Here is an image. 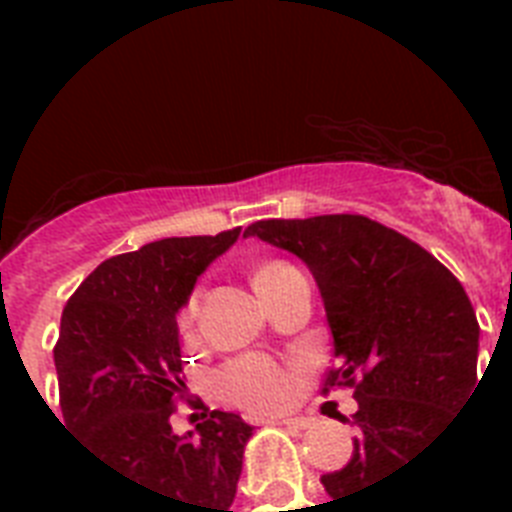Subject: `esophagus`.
Instances as JSON below:
<instances>
[{"label":"esophagus","mask_w":512,"mask_h":512,"mask_svg":"<svg viewBox=\"0 0 512 512\" xmlns=\"http://www.w3.org/2000/svg\"><path fill=\"white\" fill-rule=\"evenodd\" d=\"M276 425H284V428H295V430H305L311 428V420L308 417H284V420H273Z\"/></svg>","instance_id":"34e87169"}]
</instances>
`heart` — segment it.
Wrapping results in <instances>:
<instances>
[{
  "mask_svg": "<svg viewBox=\"0 0 512 512\" xmlns=\"http://www.w3.org/2000/svg\"><path fill=\"white\" fill-rule=\"evenodd\" d=\"M287 268H292V265L279 263V260L263 263L255 271V289L268 287ZM196 308H199V295L193 292V295L185 297L183 308L177 311V327L183 335H191ZM217 390L231 404L249 409V412H276L295 396V377L271 358L244 356L231 361L223 372L217 374Z\"/></svg>",
  "mask_w": 512,
  "mask_h": 512,
  "instance_id": "obj_1",
  "label": "heart"
}]
</instances>
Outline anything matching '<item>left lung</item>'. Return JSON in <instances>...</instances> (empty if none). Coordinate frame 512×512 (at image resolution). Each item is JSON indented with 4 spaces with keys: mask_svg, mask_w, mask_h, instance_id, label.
Returning a JSON list of instances; mask_svg holds the SVG:
<instances>
[{
    "mask_svg": "<svg viewBox=\"0 0 512 512\" xmlns=\"http://www.w3.org/2000/svg\"><path fill=\"white\" fill-rule=\"evenodd\" d=\"M244 236L308 265L335 340L327 388L350 385L358 401L356 414H340L356 430L353 457L321 484L332 500L380 484L412 462L484 380L481 329L465 289L420 244L361 215L260 220Z\"/></svg>",
    "mask_w": 512,
    "mask_h": 512,
    "instance_id": "obj_1",
    "label": "left lung"
}]
</instances>
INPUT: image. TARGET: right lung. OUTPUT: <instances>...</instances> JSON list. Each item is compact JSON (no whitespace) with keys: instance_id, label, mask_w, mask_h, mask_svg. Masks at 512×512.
<instances>
[{"instance_id":"right-lung-1","label":"right lung","mask_w":512,"mask_h":512,"mask_svg":"<svg viewBox=\"0 0 512 512\" xmlns=\"http://www.w3.org/2000/svg\"><path fill=\"white\" fill-rule=\"evenodd\" d=\"M239 233L151 241L111 257L60 316L55 369L63 428L100 465L154 489L177 512H233L244 446L255 430L220 409L183 436L170 422L175 398L185 393L177 311Z\"/></svg>"}]
</instances>
